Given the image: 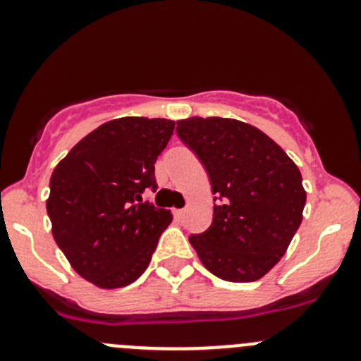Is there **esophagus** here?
<instances>
[{
  "mask_svg": "<svg viewBox=\"0 0 361 361\" xmlns=\"http://www.w3.org/2000/svg\"><path fill=\"white\" fill-rule=\"evenodd\" d=\"M185 213H187V209H174V216L176 218H183Z\"/></svg>",
  "mask_w": 361,
  "mask_h": 361,
  "instance_id": "esophagus-1",
  "label": "esophagus"
}]
</instances>
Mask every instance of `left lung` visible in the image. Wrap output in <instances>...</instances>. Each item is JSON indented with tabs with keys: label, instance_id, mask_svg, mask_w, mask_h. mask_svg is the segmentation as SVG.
Returning <instances> with one entry per match:
<instances>
[{
	"label": "left lung",
	"instance_id": "obj_1",
	"mask_svg": "<svg viewBox=\"0 0 361 361\" xmlns=\"http://www.w3.org/2000/svg\"><path fill=\"white\" fill-rule=\"evenodd\" d=\"M176 134L201 160L214 195L209 228L188 241L220 279L257 281L300 227V171L267 134L239 120L192 116L178 122Z\"/></svg>",
	"mask_w": 361,
	"mask_h": 361
}]
</instances>
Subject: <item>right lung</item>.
Listing matches in <instances>:
<instances>
[{
  "instance_id": "1",
  "label": "right lung",
  "mask_w": 361,
  "mask_h": 361,
  "mask_svg": "<svg viewBox=\"0 0 361 361\" xmlns=\"http://www.w3.org/2000/svg\"><path fill=\"white\" fill-rule=\"evenodd\" d=\"M173 120L123 116L87 134L50 176L47 213L71 267L99 288L136 281L148 267L169 209L143 201L157 190L155 162Z\"/></svg>"
}]
</instances>
